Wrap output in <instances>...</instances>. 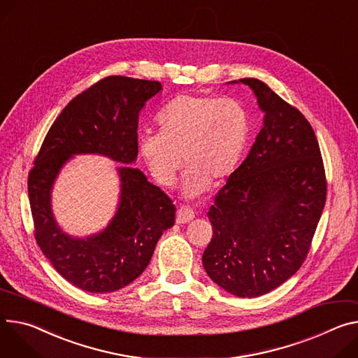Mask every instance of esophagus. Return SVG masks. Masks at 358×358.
<instances>
[{"label":"esophagus","instance_id":"34e87169","mask_svg":"<svg viewBox=\"0 0 358 358\" xmlns=\"http://www.w3.org/2000/svg\"><path fill=\"white\" fill-rule=\"evenodd\" d=\"M194 215H196V214H194L192 208H189L187 206H182L177 210V218L176 220H177L178 224H185V222L191 221L194 218Z\"/></svg>","mask_w":358,"mask_h":358}]
</instances>
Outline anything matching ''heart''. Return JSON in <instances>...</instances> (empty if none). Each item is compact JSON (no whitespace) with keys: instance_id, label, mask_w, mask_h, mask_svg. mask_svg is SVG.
Listing matches in <instances>:
<instances>
[{"instance_id":"b5f03b06","label":"heart","mask_w":358,"mask_h":358,"mask_svg":"<svg viewBox=\"0 0 358 358\" xmlns=\"http://www.w3.org/2000/svg\"><path fill=\"white\" fill-rule=\"evenodd\" d=\"M159 134L138 141L143 159L162 187H171L184 166V192H203L222 184L238 167L250 138V117L234 99L180 94L157 115Z\"/></svg>"}]
</instances>
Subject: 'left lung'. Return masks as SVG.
<instances>
[{"instance_id":"1","label":"left lung","mask_w":358,"mask_h":358,"mask_svg":"<svg viewBox=\"0 0 358 358\" xmlns=\"http://www.w3.org/2000/svg\"><path fill=\"white\" fill-rule=\"evenodd\" d=\"M236 83L254 91L264 113L263 128L208 211L213 238L203 266L230 294L254 299L303 266L326 204L327 181L307 118L263 81Z\"/></svg>"}]
</instances>
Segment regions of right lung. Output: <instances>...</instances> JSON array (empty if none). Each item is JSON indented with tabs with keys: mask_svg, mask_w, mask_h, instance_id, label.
Here are the masks:
<instances>
[{
	"mask_svg": "<svg viewBox=\"0 0 358 358\" xmlns=\"http://www.w3.org/2000/svg\"><path fill=\"white\" fill-rule=\"evenodd\" d=\"M162 90L158 81L122 76L95 83L61 111L28 174L36 240L52 267L88 292H113L143 274L155 245L176 221V207L138 169H117L121 192L117 213L101 233L76 238L52 214L51 189L64 164L77 154H100L121 164L138 155V115Z\"/></svg>",
	"mask_w": 358,
	"mask_h": 358,
	"instance_id": "right-lung-1",
	"label": "right lung"
}]
</instances>
